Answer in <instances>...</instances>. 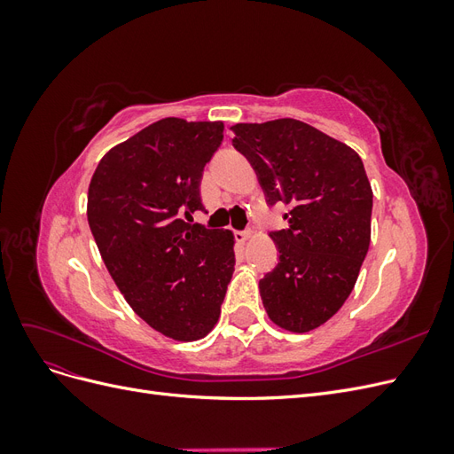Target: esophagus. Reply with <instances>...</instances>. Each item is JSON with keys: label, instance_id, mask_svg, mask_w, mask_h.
<instances>
[{"label": "esophagus", "instance_id": "obj_1", "mask_svg": "<svg viewBox=\"0 0 454 454\" xmlns=\"http://www.w3.org/2000/svg\"><path fill=\"white\" fill-rule=\"evenodd\" d=\"M250 237H252V229H246V231H239V232H237V239H239L240 242L248 240Z\"/></svg>", "mask_w": 454, "mask_h": 454}]
</instances>
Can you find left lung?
I'll use <instances>...</instances> for the list:
<instances>
[{
    "label": "left lung",
    "instance_id": "left-lung-1",
    "mask_svg": "<svg viewBox=\"0 0 454 454\" xmlns=\"http://www.w3.org/2000/svg\"><path fill=\"white\" fill-rule=\"evenodd\" d=\"M232 147L250 160L267 204H286L272 229L278 263L259 280L269 318L305 333L342 307L371 240V191L356 151L295 119L239 122Z\"/></svg>",
    "mask_w": 454,
    "mask_h": 454
}]
</instances>
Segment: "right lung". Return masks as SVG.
<instances>
[{
	"label": "right lung",
	"instance_id": "right-lung-1",
	"mask_svg": "<svg viewBox=\"0 0 454 454\" xmlns=\"http://www.w3.org/2000/svg\"><path fill=\"white\" fill-rule=\"evenodd\" d=\"M222 142V121L160 119L109 151L89 185V225L109 274L132 310L176 340L215 325L235 270L231 231L191 223Z\"/></svg>",
	"mask_w": 454,
	"mask_h": 454
}]
</instances>
